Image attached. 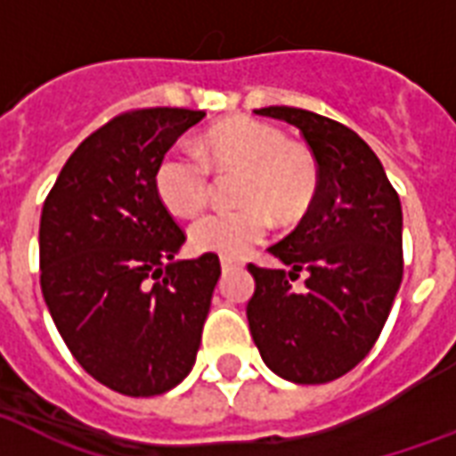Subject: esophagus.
<instances>
[{
  "label": "esophagus",
  "instance_id": "34e87169",
  "mask_svg": "<svg viewBox=\"0 0 456 456\" xmlns=\"http://www.w3.org/2000/svg\"><path fill=\"white\" fill-rule=\"evenodd\" d=\"M221 268H224V273H228V271H240V268H242V264H240V261L221 259Z\"/></svg>",
  "mask_w": 456,
  "mask_h": 456
}]
</instances>
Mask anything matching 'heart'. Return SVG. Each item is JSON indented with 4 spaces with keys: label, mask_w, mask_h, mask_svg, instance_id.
Masks as SVG:
<instances>
[{
    "label": "heart",
    "mask_w": 456,
    "mask_h": 456,
    "mask_svg": "<svg viewBox=\"0 0 456 456\" xmlns=\"http://www.w3.org/2000/svg\"><path fill=\"white\" fill-rule=\"evenodd\" d=\"M200 157L173 150L154 171V188L166 209L192 216L211 195V173H240L238 211H211L190 225L197 252L240 259L266 238L271 216L297 225L319 195V164L306 147L283 130L256 118L216 123L200 140Z\"/></svg>",
    "instance_id": "heart-1"
}]
</instances>
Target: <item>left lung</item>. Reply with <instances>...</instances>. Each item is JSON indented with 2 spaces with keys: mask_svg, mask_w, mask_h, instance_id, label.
<instances>
[{
  "mask_svg": "<svg viewBox=\"0 0 456 456\" xmlns=\"http://www.w3.org/2000/svg\"><path fill=\"white\" fill-rule=\"evenodd\" d=\"M295 126L319 164V195L302 224L268 247L284 268L249 264L247 321L271 371L319 386L371 352L402 283V204L354 130L292 107L256 109ZM305 273V288L291 281Z\"/></svg>",
  "mask_w": 456,
  "mask_h": 456,
  "instance_id": "8db88e82",
  "label": "left lung"
}]
</instances>
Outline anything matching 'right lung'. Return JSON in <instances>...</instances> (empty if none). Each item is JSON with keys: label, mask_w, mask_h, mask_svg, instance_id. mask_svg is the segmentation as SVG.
Wrapping results in <instances>:
<instances>
[{"label": "right lung", "mask_w": 456, "mask_h": 456, "mask_svg": "<svg viewBox=\"0 0 456 456\" xmlns=\"http://www.w3.org/2000/svg\"><path fill=\"white\" fill-rule=\"evenodd\" d=\"M204 116H116L77 144L42 207L40 285L56 330L94 380L130 397L192 371L221 278L216 254L175 259L185 232L154 188L161 157Z\"/></svg>", "instance_id": "1"}]
</instances>
